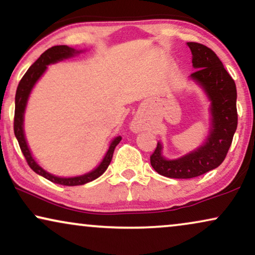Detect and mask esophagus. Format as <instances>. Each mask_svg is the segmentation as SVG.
I'll return each instance as SVG.
<instances>
[{"label":"esophagus","instance_id":"esophagus-1","mask_svg":"<svg viewBox=\"0 0 255 255\" xmlns=\"http://www.w3.org/2000/svg\"><path fill=\"white\" fill-rule=\"evenodd\" d=\"M142 128H143V126H142L140 120H134L133 124H131V129H133L134 131L141 130Z\"/></svg>","mask_w":255,"mask_h":255}]
</instances>
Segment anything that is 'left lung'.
Masks as SVG:
<instances>
[{"label": "left lung", "instance_id": "1", "mask_svg": "<svg viewBox=\"0 0 255 255\" xmlns=\"http://www.w3.org/2000/svg\"><path fill=\"white\" fill-rule=\"evenodd\" d=\"M188 46L197 69L192 79L202 85L211 100L212 129L204 145L177 159H165L161 154L162 145L157 143L150 164L159 175L169 178H193L219 167L238 126L237 88L232 77L210 47L196 42H189Z\"/></svg>", "mask_w": 255, "mask_h": 255}]
</instances>
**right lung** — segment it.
<instances>
[{
    "mask_svg": "<svg viewBox=\"0 0 255 255\" xmlns=\"http://www.w3.org/2000/svg\"><path fill=\"white\" fill-rule=\"evenodd\" d=\"M79 52V51L72 49V47H69L67 45H56L47 49L45 52L40 54V57L36 60L35 63L32 64L31 66L29 67V70L26 71L24 76L19 81L18 86H17L16 91V97H15V117H13V133H15V136L18 141L19 148L24 155V157L28 162L29 167L32 169L36 174H38L43 177H45L49 181L57 183V184L62 185H67V186H73V185H83L86 184L88 182H92L94 179L99 177L106 171V169L110 165L112 161V157H113L114 149L119 144V142L121 141V137L118 136L115 137L110 145V149H108L106 156H105L103 162L100 163L99 167L94 169L93 171L88 172L86 175L78 176V177H70V178H62L57 177V176H53L46 172L44 169H42L37 164L35 159L31 156V152H30L28 144H26L25 137H24V131H23V115H24L25 111V105L26 101H28L29 94L31 92L33 85L36 84V81L39 79V77L44 73V71L46 70V66L49 64L59 62V60H63L65 58H69V57H72L73 54Z\"/></svg>",
    "mask_w": 255,
    "mask_h": 255,
    "instance_id": "obj_1",
    "label": "right lung"
}]
</instances>
